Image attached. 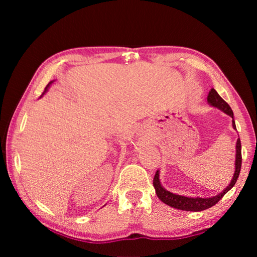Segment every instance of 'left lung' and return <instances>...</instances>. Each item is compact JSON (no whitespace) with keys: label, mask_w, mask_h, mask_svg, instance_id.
<instances>
[{"label":"left lung","mask_w":257,"mask_h":257,"mask_svg":"<svg viewBox=\"0 0 257 257\" xmlns=\"http://www.w3.org/2000/svg\"><path fill=\"white\" fill-rule=\"evenodd\" d=\"M207 103L210 104L211 106L216 107L224 112L225 114L230 115L232 118V127L236 129V123H234L233 120V112L231 107L229 106V104L224 101V99L217 94L214 88H212L208 93L207 96ZM240 168H241V144L240 139H237L236 143V161H234V173L230 184L225 187V188L221 191L220 194L215 195V196L212 197H187L182 196V195H178L175 193H171L164 188V187L161 185L160 181V171L158 170L154 176L153 179V186L155 188V193L158 195V197L167 205L175 207L177 210H182V211H190V212H199L204 211L206 208H210L214 206L215 204L222 198L228 191L232 188L236 184V181L239 177V173H240Z\"/></svg>","instance_id":"8db88e82"}]
</instances>
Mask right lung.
<instances>
[{
    "label": "right lung",
    "mask_w": 257,
    "mask_h": 257,
    "mask_svg": "<svg viewBox=\"0 0 257 257\" xmlns=\"http://www.w3.org/2000/svg\"><path fill=\"white\" fill-rule=\"evenodd\" d=\"M52 82H53V81H50V82H49V85H47V86L45 87V90H44V93H43V95H44V94L47 92V89H49V87H50V85L52 84Z\"/></svg>",
    "instance_id": "obj_1"
}]
</instances>
